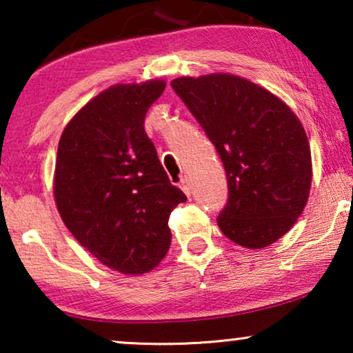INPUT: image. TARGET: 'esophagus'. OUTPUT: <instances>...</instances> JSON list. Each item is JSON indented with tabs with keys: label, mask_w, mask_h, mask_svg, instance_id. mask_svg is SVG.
I'll return each mask as SVG.
<instances>
[{
	"label": "esophagus",
	"mask_w": 353,
	"mask_h": 353,
	"mask_svg": "<svg viewBox=\"0 0 353 353\" xmlns=\"http://www.w3.org/2000/svg\"><path fill=\"white\" fill-rule=\"evenodd\" d=\"M180 188L183 191H185V194L186 196H191V183H190V180H188L186 176H183L181 178V181H180Z\"/></svg>",
	"instance_id": "obj_1"
}]
</instances>
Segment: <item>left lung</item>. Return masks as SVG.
Masks as SVG:
<instances>
[{
  "label": "left lung",
  "mask_w": 353,
  "mask_h": 353,
  "mask_svg": "<svg viewBox=\"0 0 353 353\" xmlns=\"http://www.w3.org/2000/svg\"><path fill=\"white\" fill-rule=\"evenodd\" d=\"M172 88L214 143L226 172L221 233L249 249L286 234L312 185L305 130L281 99L228 74L180 77Z\"/></svg>",
  "instance_id": "8db88e82"
}]
</instances>
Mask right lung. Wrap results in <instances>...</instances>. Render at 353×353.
Listing matches in <instances>:
<instances>
[{
	"label": "right lung",
	"mask_w": 353,
	"mask_h": 353,
	"mask_svg": "<svg viewBox=\"0 0 353 353\" xmlns=\"http://www.w3.org/2000/svg\"><path fill=\"white\" fill-rule=\"evenodd\" d=\"M165 81L115 85L62 132L54 173L61 219L101 263L141 274L165 257L170 212L186 201L163 170L144 130Z\"/></svg>",
	"instance_id": "right-lung-1"
}]
</instances>
